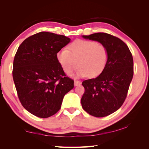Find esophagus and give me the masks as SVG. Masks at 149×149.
Wrapping results in <instances>:
<instances>
[{"label": "esophagus", "mask_w": 149, "mask_h": 149, "mask_svg": "<svg viewBox=\"0 0 149 149\" xmlns=\"http://www.w3.org/2000/svg\"><path fill=\"white\" fill-rule=\"evenodd\" d=\"M81 84V81H74V86H78V85H79Z\"/></svg>", "instance_id": "34e87169"}]
</instances>
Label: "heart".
I'll return each mask as SVG.
<instances>
[{
    "label": "heart",
    "instance_id": "heart-1",
    "mask_svg": "<svg viewBox=\"0 0 149 149\" xmlns=\"http://www.w3.org/2000/svg\"><path fill=\"white\" fill-rule=\"evenodd\" d=\"M108 59L107 47L91 40H77L68 49H63L57 54V59L66 74L72 75L80 66L77 75L83 77L99 75L105 69Z\"/></svg>",
    "mask_w": 149,
    "mask_h": 149
}]
</instances>
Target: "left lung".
Instances as JSON below:
<instances>
[{
	"mask_svg": "<svg viewBox=\"0 0 149 149\" xmlns=\"http://www.w3.org/2000/svg\"><path fill=\"white\" fill-rule=\"evenodd\" d=\"M107 47L109 59L102 73L95 79L83 82L81 98L84 111L95 117L115 112L124 102L133 77V59L127 45L118 38L104 33L83 36Z\"/></svg>",
	"mask_w": 149,
	"mask_h": 149,
	"instance_id": "left-lung-1",
	"label": "left lung"
}]
</instances>
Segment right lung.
Instances as JSON below:
<instances>
[{
	"label": "right lung",
	"instance_id": "1",
	"mask_svg": "<svg viewBox=\"0 0 149 149\" xmlns=\"http://www.w3.org/2000/svg\"><path fill=\"white\" fill-rule=\"evenodd\" d=\"M69 38L40 32L25 40L15 56L13 77L22 105L40 118H48L61 108L63 97L74 88L66 77L57 54Z\"/></svg>",
	"mask_w": 149,
	"mask_h": 149
}]
</instances>
